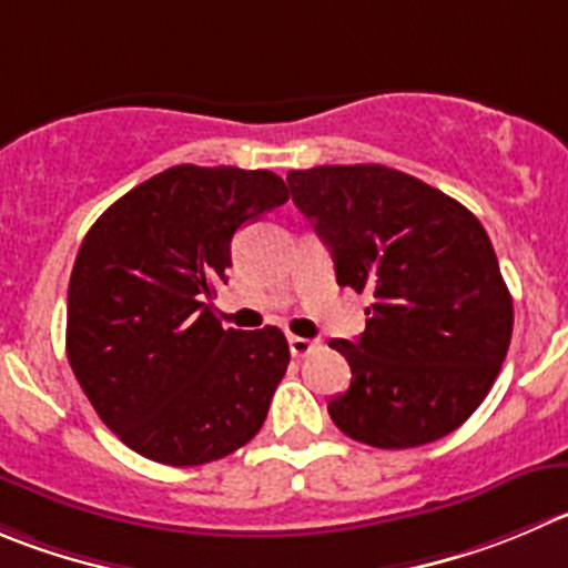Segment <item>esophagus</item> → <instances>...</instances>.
Instances as JSON below:
<instances>
[{
	"label": "esophagus",
	"mask_w": 568,
	"mask_h": 568,
	"mask_svg": "<svg viewBox=\"0 0 568 568\" xmlns=\"http://www.w3.org/2000/svg\"><path fill=\"white\" fill-rule=\"evenodd\" d=\"M287 343H290V354L298 356V359L301 356H310L312 351L317 348V339H306V337H290Z\"/></svg>",
	"instance_id": "34e87169"
}]
</instances>
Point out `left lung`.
<instances>
[{
	"instance_id": "8db88e82",
	"label": "left lung",
	"mask_w": 568,
	"mask_h": 568,
	"mask_svg": "<svg viewBox=\"0 0 568 568\" xmlns=\"http://www.w3.org/2000/svg\"><path fill=\"white\" fill-rule=\"evenodd\" d=\"M287 183L339 287L374 298L359 337L328 343L351 365L348 390L328 402L337 429L376 449H413L466 424L513 334V298L483 223L382 164L293 170Z\"/></svg>"
}]
</instances>
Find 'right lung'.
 <instances>
[{"label": "right lung", "mask_w": 568, "mask_h": 568, "mask_svg": "<svg viewBox=\"0 0 568 568\" xmlns=\"http://www.w3.org/2000/svg\"><path fill=\"white\" fill-rule=\"evenodd\" d=\"M275 172L181 164L139 183L85 234L69 278L67 356L102 424L164 466H203L267 418L290 345L214 317L231 240L287 203Z\"/></svg>", "instance_id": "right-lung-1"}]
</instances>
